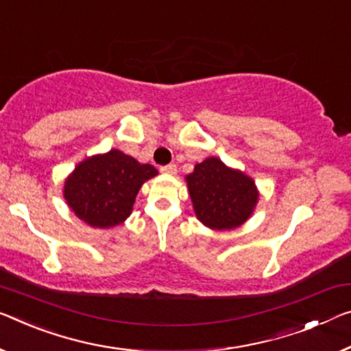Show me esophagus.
<instances>
[{"mask_svg": "<svg viewBox=\"0 0 351 351\" xmlns=\"http://www.w3.org/2000/svg\"><path fill=\"white\" fill-rule=\"evenodd\" d=\"M160 171L163 172V174H176V172H177V166H176L174 163H171V165L161 166Z\"/></svg>", "mask_w": 351, "mask_h": 351, "instance_id": "esophagus-1", "label": "esophagus"}]
</instances>
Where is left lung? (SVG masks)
Returning a JSON list of instances; mask_svg holds the SVG:
<instances>
[{
	"label": "left lung",
	"mask_w": 351,
	"mask_h": 351,
	"mask_svg": "<svg viewBox=\"0 0 351 351\" xmlns=\"http://www.w3.org/2000/svg\"><path fill=\"white\" fill-rule=\"evenodd\" d=\"M196 218L208 229L229 230L254 213L258 190L252 177L208 157L185 177Z\"/></svg>",
	"instance_id": "8db88e82"
}]
</instances>
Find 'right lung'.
<instances>
[{
	"label": "right lung",
	"mask_w": 351,
	"mask_h": 351,
	"mask_svg": "<svg viewBox=\"0 0 351 351\" xmlns=\"http://www.w3.org/2000/svg\"><path fill=\"white\" fill-rule=\"evenodd\" d=\"M157 174L152 165L111 149L80 161L64 180L62 194L75 217L90 228L110 229L130 217L144 182Z\"/></svg>",
	"instance_id": "right-lung-1"
}]
</instances>
